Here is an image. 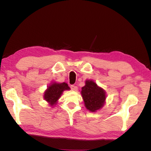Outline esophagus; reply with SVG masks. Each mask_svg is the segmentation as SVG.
<instances>
[{
	"mask_svg": "<svg viewBox=\"0 0 151 151\" xmlns=\"http://www.w3.org/2000/svg\"><path fill=\"white\" fill-rule=\"evenodd\" d=\"M70 88L73 91H77V87L76 86H74V85H71Z\"/></svg>",
	"mask_w": 151,
	"mask_h": 151,
	"instance_id": "34e87169",
	"label": "esophagus"
}]
</instances>
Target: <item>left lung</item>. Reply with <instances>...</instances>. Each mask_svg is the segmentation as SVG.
<instances>
[{"label":"left lung","instance_id":"left-lung-1","mask_svg":"<svg viewBox=\"0 0 151 151\" xmlns=\"http://www.w3.org/2000/svg\"><path fill=\"white\" fill-rule=\"evenodd\" d=\"M81 95L86 108L92 112L101 108L106 99V93L104 89L90 80H87L86 85L82 88Z\"/></svg>","mask_w":151,"mask_h":151}]
</instances>
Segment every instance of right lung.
Listing matches in <instances>:
<instances>
[{"instance_id": "right-lung-1", "label": "right lung", "mask_w": 151, "mask_h": 151, "mask_svg": "<svg viewBox=\"0 0 151 151\" xmlns=\"http://www.w3.org/2000/svg\"><path fill=\"white\" fill-rule=\"evenodd\" d=\"M69 89L70 88L65 83H53L48 87L47 89L45 91L44 98L50 104V106H53L54 104L57 103L58 99L61 96L63 91Z\"/></svg>"}]
</instances>
